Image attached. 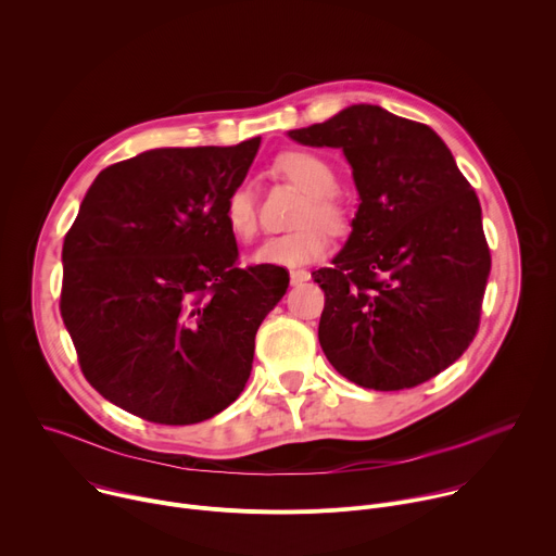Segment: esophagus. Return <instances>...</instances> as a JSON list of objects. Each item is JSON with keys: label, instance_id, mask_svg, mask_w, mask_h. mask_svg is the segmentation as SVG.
Segmentation results:
<instances>
[{"label": "esophagus", "instance_id": "esophagus-1", "mask_svg": "<svg viewBox=\"0 0 556 556\" xmlns=\"http://www.w3.org/2000/svg\"><path fill=\"white\" fill-rule=\"evenodd\" d=\"M307 279H309V273H307V270H303V268L290 270V283H292V286H299V283H303V281H307Z\"/></svg>", "mask_w": 556, "mask_h": 556}]
</instances>
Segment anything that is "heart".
Here are the masks:
<instances>
[{
  "label": "heart",
  "instance_id": "heart-1",
  "mask_svg": "<svg viewBox=\"0 0 556 556\" xmlns=\"http://www.w3.org/2000/svg\"><path fill=\"white\" fill-rule=\"evenodd\" d=\"M275 172L301 189L307 198L299 211L301 228L266 240L251 257L257 266L296 268L321 260L330 247L328 232H343L350 215L343 202L332 193L337 174L328 161L312 151H286L275 161ZM224 224L235 240L249 242L257 232L255 200L249 187H235L224 200Z\"/></svg>",
  "mask_w": 556,
  "mask_h": 556
}]
</instances>
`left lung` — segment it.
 Listing matches in <instances>:
<instances>
[{
  "mask_svg": "<svg viewBox=\"0 0 556 556\" xmlns=\"http://www.w3.org/2000/svg\"><path fill=\"white\" fill-rule=\"evenodd\" d=\"M288 136L341 149L361 200L332 266L312 273L328 361L376 391L438 376L475 339L491 273L482 206L453 153L431 127L367 103Z\"/></svg>",
  "mask_w": 556,
  "mask_h": 556,
  "instance_id": "8db88e82",
  "label": "left lung"
}]
</instances>
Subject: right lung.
I'll return each instance as SVG.
<instances>
[{"label": "right lung", "instance_id": "obj_1", "mask_svg": "<svg viewBox=\"0 0 556 556\" xmlns=\"http://www.w3.org/2000/svg\"><path fill=\"white\" fill-rule=\"evenodd\" d=\"M262 138L167 147L103 169L63 242L61 316L88 382L157 425L224 412L253 369L255 334L281 301V266L237 268L224 200Z\"/></svg>", "mask_w": 556, "mask_h": 556}]
</instances>
